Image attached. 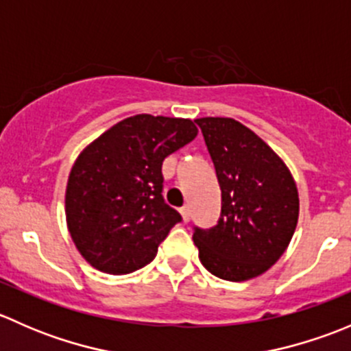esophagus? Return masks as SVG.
I'll use <instances>...</instances> for the list:
<instances>
[{
  "mask_svg": "<svg viewBox=\"0 0 351 351\" xmlns=\"http://www.w3.org/2000/svg\"><path fill=\"white\" fill-rule=\"evenodd\" d=\"M180 214H182L183 222H189L190 221V208L189 207H182V208H180Z\"/></svg>",
  "mask_w": 351,
  "mask_h": 351,
  "instance_id": "34e87169",
  "label": "esophagus"
}]
</instances>
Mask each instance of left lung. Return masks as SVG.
I'll return each mask as SVG.
<instances>
[{"label":"left lung","instance_id":"obj_1","mask_svg":"<svg viewBox=\"0 0 351 351\" xmlns=\"http://www.w3.org/2000/svg\"><path fill=\"white\" fill-rule=\"evenodd\" d=\"M222 192L217 226L195 229L202 265L215 277L244 282L285 253L299 219L295 180L261 137L229 117L195 119Z\"/></svg>","mask_w":351,"mask_h":351}]
</instances>
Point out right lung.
I'll return each mask as SVG.
<instances>
[{"label":"right lung","instance_id":"obj_1","mask_svg":"<svg viewBox=\"0 0 351 351\" xmlns=\"http://www.w3.org/2000/svg\"><path fill=\"white\" fill-rule=\"evenodd\" d=\"M197 134L190 119L139 113L81 151L67 178L66 224L91 267L123 275L154 260L182 221L162 200V161Z\"/></svg>","mask_w":351,"mask_h":351}]
</instances>
